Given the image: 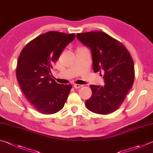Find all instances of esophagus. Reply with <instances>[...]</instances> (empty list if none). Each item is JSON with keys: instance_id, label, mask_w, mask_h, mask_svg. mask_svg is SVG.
I'll return each instance as SVG.
<instances>
[{"instance_id": "1", "label": "esophagus", "mask_w": 153, "mask_h": 153, "mask_svg": "<svg viewBox=\"0 0 153 153\" xmlns=\"http://www.w3.org/2000/svg\"><path fill=\"white\" fill-rule=\"evenodd\" d=\"M82 87H83V85H80V84H74V88L75 89H79Z\"/></svg>"}]
</instances>
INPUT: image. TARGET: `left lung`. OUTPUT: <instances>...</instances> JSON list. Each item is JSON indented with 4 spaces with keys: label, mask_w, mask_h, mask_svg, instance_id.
I'll return each mask as SVG.
<instances>
[{
    "label": "left lung",
    "mask_w": 153,
    "mask_h": 153,
    "mask_svg": "<svg viewBox=\"0 0 153 153\" xmlns=\"http://www.w3.org/2000/svg\"><path fill=\"white\" fill-rule=\"evenodd\" d=\"M77 38L91 50L93 70L104 74V86L91 85L88 109L99 114L112 113L120 106L134 79V66L129 51L120 41L102 31L77 33Z\"/></svg>",
    "instance_id": "1"
}]
</instances>
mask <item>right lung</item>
<instances>
[{
    "instance_id": "right-lung-1",
    "label": "right lung",
    "mask_w": 153,
    "mask_h": 153,
    "mask_svg": "<svg viewBox=\"0 0 153 153\" xmlns=\"http://www.w3.org/2000/svg\"><path fill=\"white\" fill-rule=\"evenodd\" d=\"M75 37V33L47 32L27 43L19 55L16 69L19 84L40 113L51 114L64 106L72 86L57 84L51 77V68Z\"/></svg>"
}]
</instances>
